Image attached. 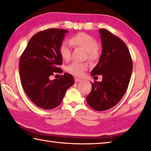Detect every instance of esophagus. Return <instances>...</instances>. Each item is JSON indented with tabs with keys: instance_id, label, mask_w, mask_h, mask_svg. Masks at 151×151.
<instances>
[{
	"instance_id": "esophagus-1",
	"label": "esophagus",
	"mask_w": 151,
	"mask_h": 151,
	"mask_svg": "<svg viewBox=\"0 0 151 151\" xmlns=\"http://www.w3.org/2000/svg\"><path fill=\"white\" fill-rule=\"evenodd\" d=\"M75 83H78V82H80V81H82V79H81V78H75Z\"/></svg>"
}]
</instances>
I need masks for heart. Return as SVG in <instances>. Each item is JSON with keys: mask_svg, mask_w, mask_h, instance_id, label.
I'll return each mask as SVG.
<instances>
[{"mask_svg": "<svg viewBox=\"0 0 151 151\" xmlns=\"http://www.w3.org/2000/svg\"><path fill=\"white\" fill-rule=\"evenodd\" d=\"M70 45L84 49L87 52L88 58L90 60H95L97 58V42L95 39L87 33H78L69 39V43L67 41L61 43L59 46V53L64 60H68L70 58ZM87 68V64L74 62L67 67V71L73 75L81 76Z\"/></svg>", "mask_w": 151, "mask_h": 151, "instance_id": "b5f03b06", "label": "heart"}]
</instances>
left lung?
Wrapping results in <instances>:
<instances>
[{
	"label": "left lung",
	"mask_w": 151,
	"mask_h": 151,
	"mask_svg": "<svg viewBox=\"0 0 151 151\" xmlns=\"http://www.w3.org/2000/svg\"><path fill=\"white\" fill-rule=\"evenodd\" d=\"M102 53L91 75H102L101 82L92 83V89L86 97L89 106L105 111L120 101L130 82L132 60L125 43L105 29H99Z\"/></svg>",
	"instance_id": "left-lung-1"
}]
</instances>
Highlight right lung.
<instances>
[{
  "mask_svg": "<svg viewBox=\"0 0 151 151\" xmlns=\"http://www.w3.org/2000/svg\"><path fill=\"white\" fill-rule=\"evenodd\" d=\"M68 32L56 28L38 32L31 38L20 58L21 85L29 98L40 108L58 107L66 90L75 84L73 76L66 73L59 79L49 78L62 70L58 67L63 64L59 46Z\"/></svg>",
  "mask_w": 151,
  "mask_h": 151,
  "instance_id": "right-lung-1",
  "label": "right lung"
}]
</instances>
